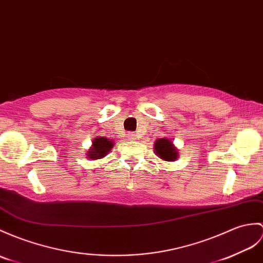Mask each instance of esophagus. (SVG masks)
Returning <instances> with one entry per match:
<instances>
[{"label": "esophagus", "mask_w": 263, "mask_h": 263, "mask_svg": "<svg viewBox=\"0 0 263 263\" xmlns=\"http://www.w3.org/2000/svg\"><path fill=\"white\" fill-rule=\"evenodd\" d=\"M127 140H130V141H134V140H137V136L133 133H129L127 134Z\"/></svg>", "instance_id": "1"}]
</instances>
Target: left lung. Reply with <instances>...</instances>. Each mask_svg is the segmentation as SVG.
Masks as SVG:
<instances>
[{
	"instance_id": "obj_1",
	"label": "left lung",
	"mask_w": 263,
	"mask_h": 263,
	"mask_svg": "<svg viewBox=\"0 0 263 263\" xmlns=\"http://www.w3.org/2000/svg\"><path fill=\"white\" fill-rule=\"evenodd\" d=\"M155 154L164 161H175L178 159V149L176 148L173 140L169 138L157 139L154 144Z\"/></svg>"
}]
</instances>
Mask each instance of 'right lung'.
I'll return each instance as SVG.
<instances>
[{"label":"right lung","instance_id":"add662e5","mask_svg":"<svg viewBox=\"0 0 263 263\" xmlns=\"http://www.w3.org/2000/svg\"><path fill=\"white\" fill-rule=\"evenodd\" d=\"M91 143L93 144H91L90 149H88L86 154L88 159L91 160L102 159V158L105 157L114 146L113 140L105 137H97L93 140Z\"/></svg>","mask_w":263,"mask_h":263}]
</instances>
